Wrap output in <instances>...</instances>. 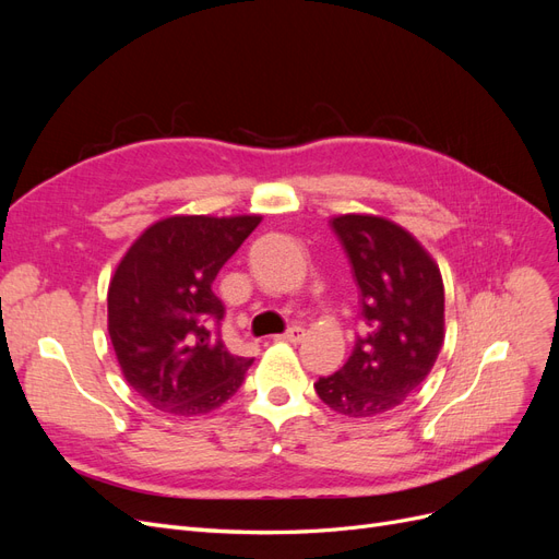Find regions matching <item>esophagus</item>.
Masks as SVG:
<instances>
[{
  "label": "esophagus",
  "instance_id": "obj_1",
  "mask_svg": "<svg viewBox=\"0 0 559 559\" xmlns=\"http://www.w3.org/2000/svg\"><path fill=\"white\" fill-rule=\"evenodd\" d=\"M302 335H306V331H302L300 326H292L286 333L275 335V341H282V343H300Z\"/></svg>",
  "mask_w": 559,
  "mask_h": 559
}]
</instances>
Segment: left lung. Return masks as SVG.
Instances as JSON below:
<instances>
[{"mask_svg":"<svg viewBox=\"0 0 559 559\" xmlns=\"http://www.w3.org/2000/svg\"><path fill=\"white\" fill-rule=\"evenodd\" d=\"M331 226L359 286L364 333L347 364L314 389L341 415H384L419 389L443 347V277L415 235L384 216L341 214Z\"/></svg>","mask_w":559,"mask_h":559,"instance_id":"obj_1","label":"left lung"}]
</instances>
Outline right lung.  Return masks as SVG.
I'll return each instance as SVG.
<instances>
[{
    "label": "right lung",
    "instance_id": "1",
    "mask_svg": "<svg viewBox=\"0 0 559 559\" xmlns=\"http://www.w3.org/2000/svg\"><path fill=\"white\" fill-rule=\"evenodd\" d=\"M261 214H175L151 224L118 261L107 329L126 382L156 411L205 415L238 392L253 359L218 335V270L261 224Z\"/></svg>",
    "mask_w": 559,
    "mask_h": 559
}]
</instances>
